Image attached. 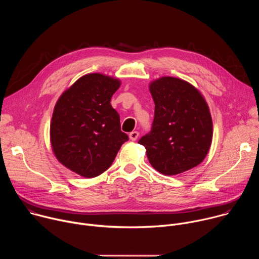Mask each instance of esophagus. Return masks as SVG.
<instances>
[{"mask_svg":"<svg viewBox=\"0 0 259 259\" xmlns=\"http://www.w3.org/2000/svg\"><path fill=\"white\" fill-rule=\"evenodd\" d=\"M139 136V133L137 131H132L130 134H129V138L132 140V141H135Z\"/></svg>","mask_w":259,"mask_h":259,"instance_id":"34e87169","label":"esophagus"}]
</instances>
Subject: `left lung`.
<instances>
[{"instance_id": "left-lung-1", "label": "left lung", "mask_w": 259, "mask_h": 259, "mask_svg": "<svg viewBox=\"0 0 259 259\" xmlns=\"http://www.w3.org/2000/svg\"><path fill=\"white\" fill-rule=\"evenodd\" d=\"M155 102L152 131L138 141L151 165L163 175H176L200 165L213 137L210 109L202 93L179 78L150 83Z\"/></svg>"}]
</instances>
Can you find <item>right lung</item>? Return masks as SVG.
Instances as JSON below:
<instances>
[{"instance_id":"obj_1","label":"right lung","mask_w":259,"mask_h":259,"mask_svg":"<svg viewBox=\"0 0 259 259\" xmlns=\"http://www.w3.org/2000/svg\"><path fill=\"white\" fill-rule=\"evenodd\" d=\"M117 78L84 75L58 98L50 124L54 156L64 167L92 178L113 164L128 135L121 131L120 115L110 104L120 88Z\"/></svg>"}]
</instances>
